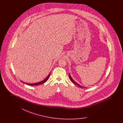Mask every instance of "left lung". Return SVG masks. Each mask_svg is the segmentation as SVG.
I'll return each instance as SVG.
<instances>
[{
	"label": "left lung",
	"mask_w": 123,
	"mask_h": 123,
	"mask_svg": "<svg viewBox=\"0 0 123 123\" xmlns=\"http://www.w3.org/2000/svg\"><path fill=\"white\" fill-rule=\"evenodd\" d=\"M69 78H70V80H71V82H72L73 83H74V84H75L76 85H77L78 86H79V87H80V88H84V87H82V86H81V85H80L79 84H77L76 82H75L73 79H72V78H71V77L70 76V74H69Z\"/></svg>",
	"instance_id": "obj_1"
}]
</instances>
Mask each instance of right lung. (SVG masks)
<instances>
[{"label":"right lung","mask_w":123,"mask_h":123,"mask_svg":"<svg viewBox=\"0 0 123 123\" xmlns=\"http://www.w3.org/2000/svg\"><path fill=\"white\" fill-rule=\"evenodd\" d=\"M50 73H51V72L49 74V75H48V76H47V77H46L44 80L42 81L41 82H37V83H25V82H24V83H25V84H28V85H30V86H36V85H40V84H42V83H44V82H47V80H48V79L49 78V76H50Z\"/></svg>","instance_id":"right-lung-1"}]
</instances>
